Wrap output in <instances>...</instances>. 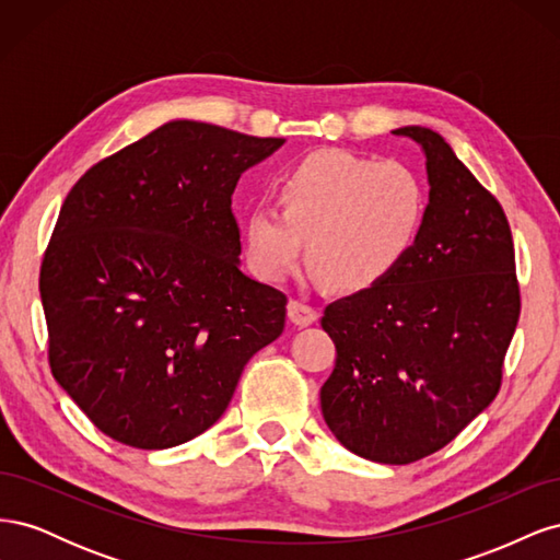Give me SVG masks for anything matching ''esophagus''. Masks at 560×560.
<instances>
[{
	"label": "esophagus",
	"mask_w": 560,
	"mask_h": 560,
	"mask_svg": "<svg viewBox=\"0 0 560 560\" xmlns=\"http://www.w3.org/2000/svg\"><path fill=\"white\" fill-rule=\"evenodd\" d=\"M287 317H290V322H294L296 327H308L319 317V313L315 308H311L308 303L290 301V306H287Z\"/></svg>",
	"instance_id": "34e87169"
}]
</instances>
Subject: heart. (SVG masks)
Returning <instances> with one entry per match:
<instances>
[{"instance_id": "obj_1", "label": "heart", "mask_w": 560, "mask_h": 560, "mask_svg": "<svg viewBox=\"0 0 560 560\" xmlns=\"http://www.w3.org/2000/svg\"><path fill=\"white\" fill-rule=\"evenodd\" d=\"M278 206L252 208L245 257L261 280L290 278L303 252L313 278L346 292L374 290L411 257L428 219V189L413 167L346 149H319L276 179Z\"/></svg>"}]
</instances>
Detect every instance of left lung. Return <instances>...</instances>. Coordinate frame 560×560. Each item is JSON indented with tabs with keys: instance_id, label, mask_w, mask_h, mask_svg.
I'll use <instances>...</instances> for the list:
<instances>
[{
	"instance_id": "obj_1",
	"label": "left lung",
	"mask_w": 560,
	"mask_h": 560,
	"mask_svg": "<svg viewBox=\"0 0 560 560\" xmlns=\"http://www.w3.org/2000/svg\"><path fill=\"white\" fill-rule=\"evenodd\" d=\"M393 132L425 154L428 219L395 276L325 308L336 364L319 404L348 451L409 465L453 442L495 399L521 296L500 202L439 132Z\"/></svg>"
}]
</instances>
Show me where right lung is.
Returning <instances> with one entry per match:
<instances>
[{"label": "right lung", "mask_w": 560, "mask_h": 560, "mask_svg": "<svg viewBox=\"0 0 560 560\" xmlns=\"http://www.w3.org/2000/svg\"><path fill=\"white\" fill-rule=\"evenodd\" d=\"M282 144L177 118L67 194L39 276L48 360L114 442L161 451L202 434L282 334L287 296L241 270L231 212L241 175Z\"/></svg>", "instance_id": "add662e5"}]
</instances>
